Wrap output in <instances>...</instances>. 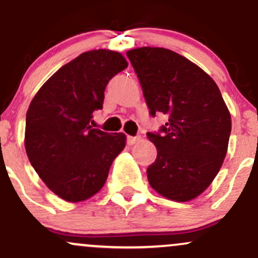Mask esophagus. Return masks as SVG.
Returning a JSON list of instances; mask_svg holds the SVG:
<instances>
[{
    "mask_svg": "<svg viewBox=\"0 0 258 258\" xmlns=\"http://www.w3.org/2000/svg\"><path fill=\"white\" fill-rule=\"evenodd\" d=\"M139 141H141V137H139V136H137V137H131V136H128V137H127V143H128V146H133V144H136Z\"/></svg>",
    "mask_w": 258,
    "mask_h": 258,
    "instance_id": "34e87169",
    "label": "esophagus"
}]
</instances>
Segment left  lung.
<instances>
[{"mask_svg":"<svg viewBox=\"0 0 258 258\" xmlns=\"http://www.w3.org/2000/svg\"><path fill=\"white\" fill-rule=\"evenodd\" d=\"M150 114L168 115L164 135L148 133L158 150L149 184L168 200L185 203L212 183L226 158L232 117L220 88L183 55L161 47L127 52Z\"/></svg>","mask_w":258,"mask_h":258,"instance_id":"1","label":"left lung"}]
</instances>
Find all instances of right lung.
Wrapping results in <instances>:
<instances>
[{
    "label": "right lung",
    "instance_id": "1",
    "mask_svg": "<svg viewBox=\"0 0 258 258\" xmlns=\"http://www.w3.org/2000/svg\"><path fill=\"white\" fill-rule=\"evenodd\" d=\"M127 67L119 52H85L53 74L32 98L26 112V155L60 199L80 203L98 193L125 148V133L92 128V117L103 108L109 80Z\"/></svg>",
    "mask_w": 258,
    "mask_h": 258
}]
</instances>
